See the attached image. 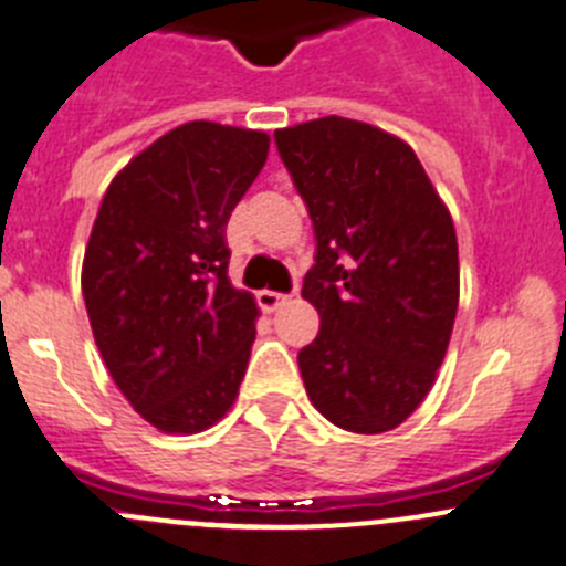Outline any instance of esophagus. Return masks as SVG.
I'll return each mask as SVG.
<instances>
[{
    "instance_id": "34e87169",
    "label": "esophagus",
    "mask_w": 566,
    "mask_h": 566,
    "mask_svg": "<svg viewBox=\"0 0 566 566\" xmlns=\"http://www.w3.org/2000/svg\"><path fill=\"white\" fill-rule=\"evenodd\" d=\"M256 298H259V307L265 310V313H276V310L282 307L284 301H287V295L273 293V290H262V293H259Z\"/></svg>"
}]
</instances>
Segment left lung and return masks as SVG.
I'll list each match as a JSON object with an SVG mask.
<instances>
[{
    "label": "left lung",
    "mask_w": 566,
    "mask_h": 566,
    "mask_svg": "<svg viewBox=\"0 0 566 566\" xmlns=\"http://www.w3.org/2000/svg\"><path fill=\"white\" fill-rule=\"evenodd\" d=\"M315 226L301 298L321 332L298 352L310 402L348 432L402 424L436 385L461 265L452 214L399 136L346 116L276 130Z\"/></svg>",
    "instance_id": "1"
}]
</instances>
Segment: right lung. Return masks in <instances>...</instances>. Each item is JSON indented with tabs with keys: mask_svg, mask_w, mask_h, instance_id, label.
I'll list each match as a JSON object with an SVG mask.
<instances>
[{
	"mask_svg": "<svg viewBox=\"0 0 566 566\" xmlns=\"http://www.w3.org/2000/svg\"><path fill=\"white\" fill-rule=\"evenodd\" d=\"M265 130L195 119L108 184L81 287L105 368L167 436L218 424L245 377L259 307L229 279L226 226L265 167Z\"/></svg>",
	"mask_w": 566,
	"mask_h": 566,
	"instance_id": "obj_1",
	"label": "right lung"
}]
</instances>
